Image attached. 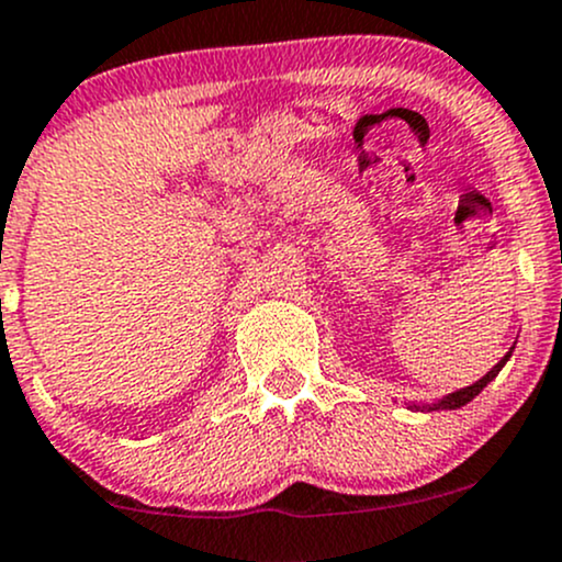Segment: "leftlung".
<instances>
[{"mask_svg": "<svg viewBox=\"0 0 562 562\" xmlns=\"http://www.w3.org/2000/svg\"><path fill=\"white\" fill-rule=\"evenodd\" d=\"M514 350V348H512ZM512 350H508L506 356H503L501 361H497L495 367H492L490 372H486L484 378H481V381H475V383H470V386H464V389H457V391H451V394H446L443 400H438V402H432V405H418V402H413V411H457V407H462V405H468L470 400H473V396H479L481 391L486 389V383H492L497 378V372L503 370V367H506V361L512 359Z\"/></svg>", "mask_w": 562, "mask_h": 562, "instance_id": "1", "label": "left lung"}]
</instances>
